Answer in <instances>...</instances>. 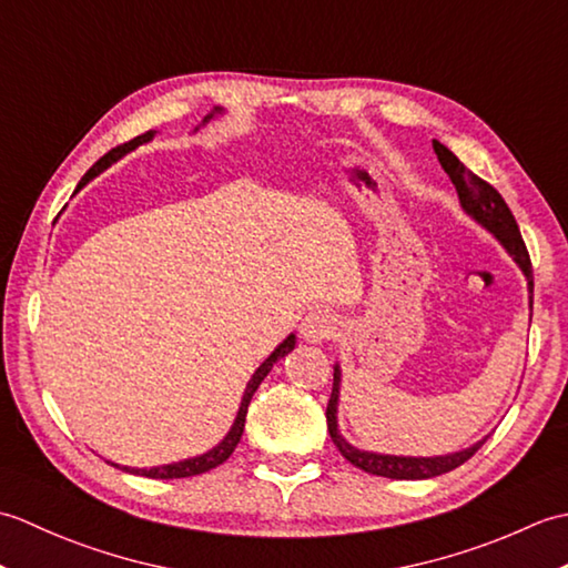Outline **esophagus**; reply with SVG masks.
<instances>
[{"mask_svg": "<svg viewBox=\"0 0 568 568\" xmlns=\"http://www.w3.org/2000/svg\"><path fill=\"white\" fill-rule=\"evenodd\" d=\"M300 334H303L305 342H324L332 339L336 334V317L327 310H312L305 315L303 324H300Z\"/></svg>", "mask_w": 568, "mask_h": 568, "instance_id": "esophagus-1", "label": "esophagus"}]
</instances>
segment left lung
I'll use <instances>...</instances> for the list:
<instances>
[{
    "label": "left lung",
    "instance_id": "1",
    "mask_svg": "<svg viewBox=\"0 0 568 568\" xmlns=\"http://www.w3.org/2000/svg\"><path fill=\"white\" fill-rule=\"evenodd\" d=\"M432 149L437 153V159L444 168V173L452 178V183L458 192V200H462V207L474 216L476 222L490 229L493 234L498 236L500 244L508 248L510 256L517 261V265L525 271L527 281H529V293H532V261H529L527 246L523 241L520 229H517L515 216L510 212L508 204L500 197V192L486 183L484 178H478L476 173H470L468 168L456 159V155L444 146L439 141H432ZM532 307V305H529ZM336 400H339V368H334V385H332V397L327 403V429L332 434V442L336 444V449L342 452L346 462H352L356 468L366 470V474L373 476H383V478H397V480H422V478H434L442 474H449L456 466L466 464L470 456H474L484 442H478L474 446H468L464 452L456 454H446V456H434V458H413V456H383V454H368V452H358L348 444L339 429H336Z\"/></svg>",
    "mask_w": 568,
    "mask_h": 568
}]
</instances>
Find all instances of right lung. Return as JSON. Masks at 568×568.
I'll use <instances>...</instances> for the list:
<instances>
[{"label": "right lung", "mask_w": 568, "mask_h": 568, "mask_svg": "<svg viewBox=\"0 0 568 568\" xmlns=\"http://www.w3.org/2000/svg\"><path fill=\"white\" fill-rule=\"evenodd\" d=\"M153 134L155 131H146V134H141V136H136V139H131V141H126V143H122V146H116V149H112L110 153H104L102 159L94 163L88 173L82 175V180H80V185H78V190L82 187V185H88V180H92L94 175H100L106 165H112L114 161H119L122 159L124 153H129V151H134L139 143H146V141H151L153 139ZM293 346H295V334H291L287 336V339L275 348V352L263 361L261 364V368L253 373L251 376V381H248V385H246V393H244V400H241V407H239V415H236V422H234V427H232V432L226 434L224 437V442L220 444V446H214L212 452H207V454H202V456H195V458H185V462H178V464H168V466H159V468H126L124 466V470H129V474H139V476H146V478H190V476H200V474H207V470H212V468H216L220 464H224L229 456H232V452L236 449V444H239V439H241V434H244V422H246V413H248V403H251V397H253V393L258 390V385H261V381L268 376L271 373V368H273V364L277 358H283L285 354H291L293 352Z\"/></svg>", "instance_id": "1"}]
</instances>
